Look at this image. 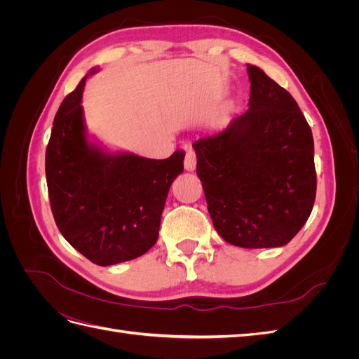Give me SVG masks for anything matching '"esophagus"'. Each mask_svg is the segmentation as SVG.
<instances>
[{
	"mask_svg": "<svg viewBox=\"0 0 359 359\" xmlns=\"http://www.w3.org/2000/svg\"><path fill=\"white\" fill-rule=\"evenodd\" d=\"M184 166H186V170L193 172L196 169V154H194L193 149H187L186 153V160H184Z\"/></svg>",
	"mask_w": 359,
	"mask_h": 359,
	"instance_id": "1",
	"label": "esophagus"
}]
</instances>
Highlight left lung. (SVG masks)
Wrapping results in <instances>:
<instances>
[{"instance_id":"1","label":"left lung","mask_w":359,"mask_h":359,"mask_svg":"<svg viewBox=\"0 0 359 359\" xmlns=\"http://www.w3.org/2000/svg\"><path fill=\"white\" fill-rule=\"evenodd\" d=\"M247 72L248 111L194 140L196 172L226 243L281 247L306 224L316 198L313 135L285 88L252 64Z\"/></svg>"}]
</instances>
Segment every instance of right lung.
I'll return each instance as SVG.
<instances>
[{
  "label": "right lung",
  "instance_id": "1",
  "mask_svg": "<svg viewBox=\"0 0 359 359\" xmlns=\"http://www.w3.org/2000/svg\"><path fill=\"white\" fill-rule=\"evenodd\" d=\"M99 72L90 70V76ZM88 76L62 100L46 148L53 219L69 244L109 266L145 255L158 238L169 189L184 170V151L153 160L111 153L86 133L82 93Z\"/></svg>",
  "mask_w": 359,
  "mask_h": 359
}]
</instances>
